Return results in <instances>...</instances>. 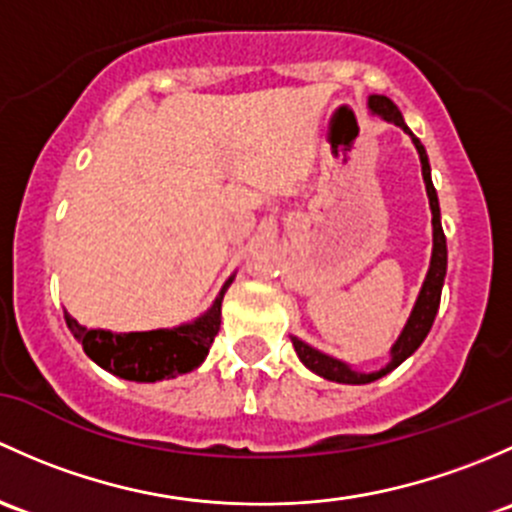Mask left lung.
Listing matches in <instances>:
<instances>
[{
    "instance_id": "obj_1",
    "label": "left lung",
    "mask_w": 512,
    "mask_h": 512,
    "mask_svg": "<svg viewBox=\"0 0 512 512\" xmlns=\"http://www.w3.org/2000/svg\"><path fill=\"white\" fill-rule=\"evenodd\" d=\"M367 108H370L372 115H379V118L387 120V123H394L397 128H402L404 133L412 138L416 152H419L421 177H424V184H426V197H429V207H431V226H434V249H431L429 271H426L424 283H421V291H419V295H416V303H414L412 313H409L407 325H404V330L399 333L397 342H394L392 350H389V362L382 367V370L357 372V370H352L347 362L325 355V352L315 350V347H310L308 342H303L300 337L291 335L295 355L300 357V362H303L310 372H315V374H320V377L330 379V382H340V384L374 382V379H379V377H384V374L397 370V367L402 365L407 357H412L414 352L419 350V345L424 342V337L429 335L431 325H434L436 313H439L441 288H444V278H446V258H449L446 256V236H444V229H441L439 197H436L434 182H431V167H429V157H426L424 145H421L419 138H416L412 130L407 128V123H404L399 108L387 96H377V93H372V96L367 98Z\"/></svg>"
}]
</instances>
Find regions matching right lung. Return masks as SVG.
Wrapping results in <instances>:
<instances>
[{"label": "right lung", "instance_id": "1", "mask_svg": "<svg viewBox=\"0 0 512 512\" xmlns=\"http://www.w3.org/2000/svg\"><path fill=\"white\" fill-rule=\"evenodd\" d=\"M234 276L221 286L212 308L199 315L192 323H182L177 328L145 330V333H113V330L86 328L73 315L63 310L68 330L83 345V352L103 367L130 382H160L175 379L179 374L197 370L209 355L214 337L221 325V300Z\"/></svg>", "mask_w": 512, "mask_h": 512}]
</instances>
